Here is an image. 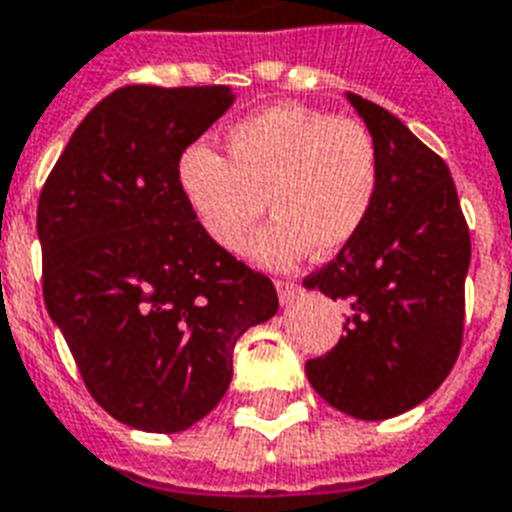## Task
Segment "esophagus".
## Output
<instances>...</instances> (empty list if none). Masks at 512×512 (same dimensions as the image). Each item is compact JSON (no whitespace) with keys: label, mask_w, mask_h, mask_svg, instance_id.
Wrapping results in <instances>:
<instances>
[{"label":"esophagus","mask_w":512,"mask_h":512,"mask_svg":"<svg viewBox=\"0 0 512 512\" xmlns=\"http://www.w3.org/2000/svg\"><path fill=\"white\" fill-rule=\"evenodd\" d=\"M275 288H277V296H280V301H283V304L293 301V296H296V291H299L293 280H275Z\"/></svg>","instance_id":"34e87169"}]
</instances>
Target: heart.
I'll return each instance as SVG.
<instances>
[{
  "label": "heart",
  "instance_id": "obj_1",
  "mask_svg": "<svg viewBox=\"0 0 512 512\" xmlns=\"http://www.w3.org/2000/svg\"><path fill=\"white\" fill-rule=\"evenodd\" d=\"M229 160L189 146L178 189L194 224L216 248L243 251L264 213L275 221L251 245L261 267L283 269L315 248L344 251L363 232L379 194V152L366 125L301 104H277L227 133Z\"/></svg>",
  "mask_w": 512,
  "mask_h": 512
}]
</instances>
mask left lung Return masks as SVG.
I'll return each mask as SVG.
<instances>
[{"label":"left lung","mask_w":512,"mask_h":512,"mask_svg":"<svg viewBox=\"0 0 512 512\" xmlns=\"http://www.w3.org/2000/svg\"><path fill=\"white\" fill-rule=\"evenodd\" d=\"M379 152L366 227L304 288L347 304L344 336L307 360L320 398L355 419L398 417L433 395L457 363L470 232L449 165L382 106L347 93Z\"/></svg>","instance_id":"left-lung-1"}]
</instances>
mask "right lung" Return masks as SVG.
Segmentation results:
<instances>
[{
    "label": "right lung",
    "mask_w": 512,
    "mask_h": 512,
    "mask_svg": "<svg viewBox=\"0 0 512 512\" xmlns=\"http://www.w3.org/2000/svg\"><path fill=\"white\" fill-rule=\"evenodd\" d=\"M232 104L227 85L120 87L39 194L47 312L95 403L144 433L219 406L237 339L277 312L272 280L202 235L178 189L186 146Z\"/></svg>",
    "instance_id": "1"
}]
</instances>
